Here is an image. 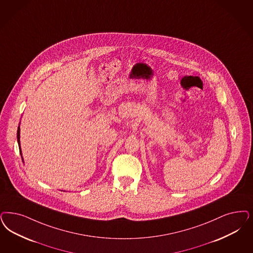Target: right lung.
<instances>
[{
    "label": "right lung",
    "instance_id": "right-lung-1",
    "mask_svg": "<svg viewBox=\"0 0 253 253\" xmlns=\"http://www.w3.org/2000/svg\"><path fill=\"white\" fill-rule=\"evenodd\" d=\"M19 131H20V129H19V127H18V136H17V137H18V146H19ZM20 152H21V151H20ZM20 154H21V153H20Z\"/></svg>",
    "mask_w": 253,
    "mask_h": 253
}]
</instances>
